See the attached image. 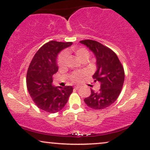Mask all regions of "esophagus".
<instances>
[{"label": "esophagus", "instance_id": "esophagus-1", "mask_svg": "<svg viewBox=\"0 0 150 150\" xmlns=\"http://www.w3.org/2000/svg\"><path fill=\"white\" fill-rule=\"evenodd\" d=\"M80 88V86H75V87H74V89H78Z\"/></svg>", "mask_w": 150, "mask_h": 150}]
</instances>
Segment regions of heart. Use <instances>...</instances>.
Masks as SVG:
<instances>
[{
	"mask_svg": "<svg viewBox=\"0 0 150 150\" xmlns=\"http://www.w3.org/2000/svg\"><path fill=\"white\" fill-rule=\"evenodd\" d=\"M73 52L76 55V56L79 59L82 61L84 59H87L89 57V52L87 49L85 48H79V49H74V48H71V49L65 51V53H63L61 56H59L58 60V64L60 67L63 66L65 65V61H66V55L68 53ZM83 73H75L72 77L73 81H77L80 79V77L83 75Z\"/></svg>",
	"mask_w": 150,
	"mask_h": 150,
	"instance_id": "obj_1",
	"label": "heart"
}]
</instances>
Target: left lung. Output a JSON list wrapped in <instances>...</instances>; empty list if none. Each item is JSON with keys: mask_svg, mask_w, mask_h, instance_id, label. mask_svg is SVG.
Masks as SVG:
<instances>
[{"mask_svg": "<svg viewBox=\"0 0 150 150\" xmlns=\"http://www.w3.org/2000/svg\"><path fill=\"white\" fill-rule=\"evenodd\" d=\"M80 42L89 48L95 56L97 70L93 78L101 86L98 92L91 89L90 96L84 101L93 109H104L113 104L119 96L124 82V69L117 55L109 48L89 39Z\"/></svg>", "mask_w": 150, "mask_h": 150, "instance_id": "8db88e82", "label": "left lung"}]
</instances>
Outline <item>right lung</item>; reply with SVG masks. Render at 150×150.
<instances>
[{
    "label": "right lung",
    "instance_id": "obj_1",
    "mask_svg": "<svg viewBox=\"0 0 150 150\" xmlns=\"http://www.w3.org/2000/svg\"><path fill=\"white\" fill-rule=\"evenodd\" d=\"M72 44L56 41L46 43L38 50L29 66L26 79L29 94L38 108L46 112L63 109L73 92L72 86L55 87L52 77L58 70V53Z\"/></svg>",
    "mask_w": 150,
    "mask_h": 150
}]
</instances>
